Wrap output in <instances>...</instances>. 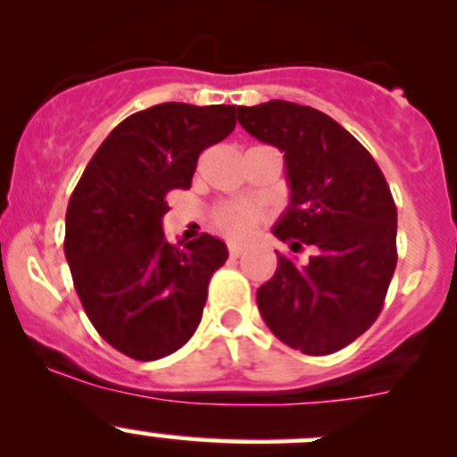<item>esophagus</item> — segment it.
Returning a JSON list of instances; mask_svg holds the SVG:
<instances>
[{
  "mask_svg": "<svg viewBox=\"0 0 457 457\" xmlns=\"http://www.w3.org/2000/svg\"><path fill=\"white\" fill-rule=\"evenodd\" d=\"M243 252H245V247H243V245H237V243H232V245H229V256H232V258H238L243 254Z\"/></svg>",
  "mask_w": 457,
  "mask_h": 457,
  "instance_id": "obj_1",
  "label": "esophagus"
}]
</instances>
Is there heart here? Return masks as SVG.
Segmentation results:
<instances>
[{
	"label": "heart",
	"instance_id": "1",
	"mask_svg": "<svg viewBox=\"0 0 457 457\" xmlns=\"http://www.w3.org/2000/svg\"><path fill=\"white\" fill-rule=\"evenodd\" d=\"M265 219V212L258 205L250 203H220L212 212V223L223 237L243 241L258 228V223Z\"/></svg>",
	"mask_w": 457,
	"mask_h": 457
}]
</instances>
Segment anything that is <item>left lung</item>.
Returning <instances> with one entry per match:
<instances>
[{
  "label": "left lung",
  "mask_w": 457,
  "mask_h": 457,
  "mask_svg": "<svg viewBox=\"0 0 457 457\" xmlns=\"http://www.w3.org/2000/svg\"><path fill=\"white\" fill-rule=\"evenodd\" d=\"M238 123L285 156L289 207L274 237L294 252L314 245L307 265L278 254L256 292L271 334L307 356H327L373 325L394 276L398 212L373 156L340 123L310 105H238Z\"/></svg>",
  "instance_id": "8db88e82"
}]
</instances>
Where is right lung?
I'll return each mask as SVG.
<instances>
[{
    "label": "right lung",
    "mask_w": 457,
    "mask_h": 457,
    "mask_svg": "<svg viewBox=\"0 0 457 457\" xmlns=\"http://www.w3.org/2000/svg\"><path fill=\"white\" fill-rule=\"evenodd\" d=\"M237 105L159 104L130 114L86 165L66 212V252L79 301L101 338L135 361L181 349L199 327L223 241L170 245L165 195L192 186L205 147L237 126Z\"/></svg>",
    "instance_id": "add662e5"
}]
</instances>
